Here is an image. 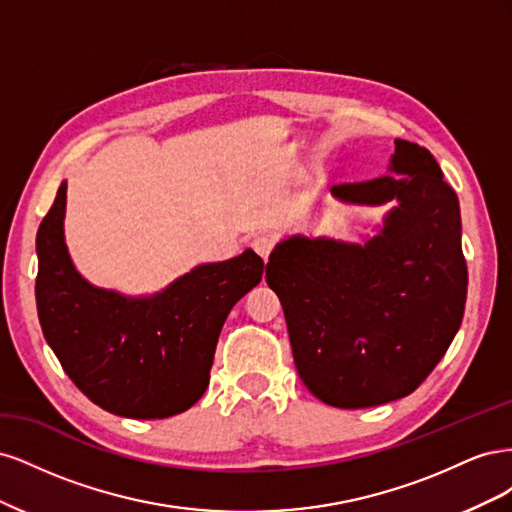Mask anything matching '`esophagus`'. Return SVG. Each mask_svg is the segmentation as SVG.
<instances>
[{
	"label": "esophagus",
	"instance_id": "obj_1",
	"mask_svg": "<svg viewBox=\"0 0 512 512\" xmlns=\"http://www.w3.org/2000/svg\"><path fill=\"white\" fill-rule=\"evenodd\" d=\"M273 245H275V239L271 235H267V232H262V235H256L252 239V250L262 258L267 260L269 254L273 252Z\"/></svg>",
	"mask_w": 512,
	"mask_h": 512
}]
</instances>
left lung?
<instances>
[{"label": "left lung", "mask_w": 512, "mask_h": 512, "mask_svg": "<svg viewBox=\"0 0 512 512\" xmlns=\"http://www.w3.org/2000/svg\"><path fill=\"white\" fill-rule=\"evenodd\" d=\"M397 177L339 183L359 205L397 198L365 245L292 237L275 247L267 284L280 297L303 384L335 408L359 410L416 391L457 335L468 267L455 190L425 147L397 138Z\"/></svg>", "instance_id": "left-lung-1"}]
</instances>
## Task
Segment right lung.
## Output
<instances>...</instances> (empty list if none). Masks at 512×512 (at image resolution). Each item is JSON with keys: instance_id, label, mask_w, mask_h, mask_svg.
<instances>
[{"instance_id": "right-lung-1", "label": "right lung", "mask_w": 512, "mask_h": 512, "mask_svg": "<svg viewBox=\"0 0 512 512\" xmlns=\"http://www.w3.org/2000/svg\"><path fill=\"white\" fill-rule=\"evenodd\" d=\"M66 183L36 237V305L44 339L96 406L128 418L185 412L209 384L224 320L262 280L252 250L203 265L151 299L89 286L64 243Z\"/></svg>"}]
</instances>
